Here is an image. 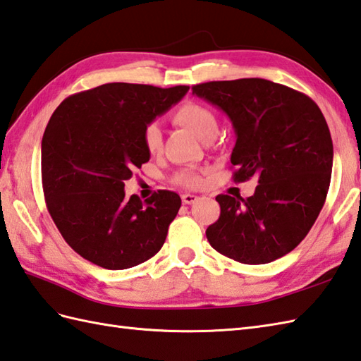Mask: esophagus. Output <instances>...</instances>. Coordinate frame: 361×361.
<instances>
[{"mask_svg": "<svg viewBox=\"0 0 361 361\" xmlns=\"http://www.w3.org/2000/svg\"><path fill=\"white\" fill-rule=\"evenodd\" d=\"M197 201H199V196H196V195H190V193L182 195V202H183V204L191 205V204H195V202H197Z\"/></svg>", "mask_w": 361, "mask_h": 361, "instance_id": "34e87169", "label": "esophagus"}]
</instances>
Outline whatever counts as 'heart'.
<instances>
[{"label":"heart","mask_w":361,"mask_h":361,"mask_svg":"<svg viewBox=\"0 0 361 361\" xmlns=\"http://www.w3.org/2000/svg\"><path fill=\"white\" fill-rule=\"evenodd\" d=\"M174 123L185 128L201 142H212L218 134V118L213 111L199 105V103H183L171 114ZM143 147L149 154H157L162 149V131L156 123H148L142 131ZM174 182L187 188H197L202 185V178L191 170H183L174 176Z\"/></svg>","instance_id":"b5f03b06"}]
</instances>
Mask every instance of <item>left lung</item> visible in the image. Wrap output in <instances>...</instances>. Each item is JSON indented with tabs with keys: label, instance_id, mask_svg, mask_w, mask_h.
<instances>
[{
	"label": "left lung",
	"instance_id": "8db88e82",
	"mask_svg": "<svg viewBox=\"0 0 361 361\" xmlns=\"http://www.w3.org/2000/svg\"><path fill=\"white\" fill-rule=\"evenodd\" d=\"M235 128V182L258 179L255 195L216 196L219 219L208 243L243 264H267L292 252L314 226L331 183L334 145L326 118L306 94L264 78L191 87Z\"/></svg>",
	"mask_w": 361,
	"mask_h": 361
}]
</instances>
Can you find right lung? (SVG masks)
Returning a JSON list of instances; mask_svg holds the SVG:
<instances>
[{
    "mask_svg": "<svg viewBox=\"0 0 361 361\" xmlns=\"http://www.w3.org/2000/svg\"><path fill=\"white\" fill-rule=\"evenodd\" d=\"M188 90L106 83L71 95L51 116L42 140L46 207L72 250L95 266L130 269L162 248L179 195L159 190L142 202L123 188L149 160L143 128Z\"/></svg>",
    "mask_w": 361,
    "mask_h": 361,
    "instance_id": "add662e5",
    "label": "right lung"
}]
</instances>
